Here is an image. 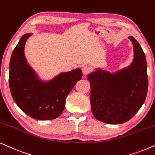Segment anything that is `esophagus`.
Listing matches in <instances>:
<instances>
[{
  "mask_svg": "<svg viewBox=\"0 0 155 155\" xmlns=\"http://www.w3.org/2000/svg\"><path fill=\"white\" fill-rule=\"evenodd\" d=\"M82 73H83L84 75H87V74H89V73H90L91 69H90V67L87 66V65H85V66L82 67Z\"/></svg>",
  "mask_w": 155,
  "mask_h": 155,
  "instance_id": "1",
  "label": "esophagus"
}]
</instances>
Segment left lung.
Segmentation results:
<instances>
[{
	"instance_id": "obj_1",
	"label": "left lung",
	"mask_w": 155,
	"mask_h": 155,
	"mask_svg": "<svg viewBox=\"0 0 155 155\" xmlns=\"http://www.w3.org/2000/svg\"><path fill=\"white\" fill-rule=\"evenodd\" d=\"M134 59L130 66L116 73L100 69L88 75L90 104L95 118L109 124H120L133 118L145 102L148 78L145 55L134 37Z\"/></svg>"
}]
</instances>
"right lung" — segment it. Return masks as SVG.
Instances as JSON below:
<instances>
[{
  "instance_id": "right-lung-1",
  "label": "right lung",
  "mask_w": 155,
  "mask_h": 155,
  "mask_svg": "<svg viewBox=\"0 0 155 155\" xmlns=\"http://www.w3.org/2000/svg\"><path fill=\"white\" fill-rule=\"evenodd\" d=\"M30 36L23 35L12 51L9 71L10 92L17 105L29 117L52 120L63 113L66 97L82 79V73L78 68L61 73L49 82L39 80L24 54L25 43Z\"/></svg>"
}]
</instances>
